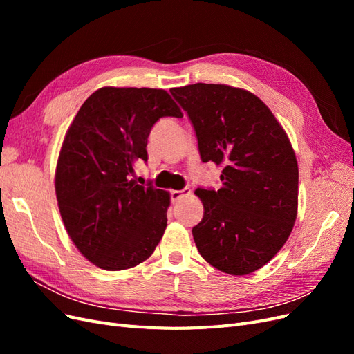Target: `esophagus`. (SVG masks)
<instances>
[{"mask_svg": "<svg viewBox=\"0 0 354 354\" xmlns=\"http://www.w3.org/2000/svg\"><path fill=\"white\" fill-rule=\"evenodd\" d=\"M190 194V189L189 187H185L183 190H173L171 192V201L173 202H178L181 198H185Z\"/></svg>", "mask_w": 354, "mask_h": 354, "instance_id": "1", "label": "esophagus"}]
</instances>
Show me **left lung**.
Wrapping results in <instances>:
<instances>
[{"mask_svg": "<svg viewBox=\"0 0 354 354\" xmlns=\"http://www.w3.org/2000/svg\"><path fill=\"white\" fill-rule=\"evenodd\" d=\"M169 93L194 125L202 162L223 167L218 190L195 192L203 203V217L192 229L199 254L229 274L259 270L279 252L297 218L291 142L250 91L198 82Z\"/></svg>", "mask_w": 354, "mask_h": 354, "instance_id": "obj_1", "label": "left lung"}]
</instances>
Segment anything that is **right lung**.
<instances>
[{
  "instance_id": "add662e5",
  "label": "right lung",
  "mask_w": 354,
  "mask_h": 354,
  "mask_svg": "<svg viewBox=\"0 0 354 354\" xmlns=\"http://www.w3.org/2000/svg\"><path fill=\"white\" fill-rule=\"evenodd\" d=\"M164 116H183L165 90L103 87L84 102L63 140L56 167L60 216L75 246L100 269L143 263L165 232L169 194L131 178Z\"/></svg>"
}]
</instances>
